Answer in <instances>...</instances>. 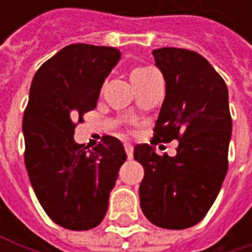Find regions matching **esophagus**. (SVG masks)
Wrapping results in <instances>:
<instances>
[{
  "label": "esophagus",
  "mask_w": 252,
  "mask_h": 252,
  "mask_svg": "<svg viewBox=\"0 0 252 252\" xmlns=\"http://www.w3.org/2000/svg\"><path fill=\"white\" fill-rule=\"evenodd\" d=\"M124 147H126V156H128V159H131V158H132V153H134V147H132V144L126 143V144H124Z\"/></svg>",
  "instance_id": "obj_1"
}]
</instances>
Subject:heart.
<instances>
[{
  "label": "heart",
  "mask_w": 252,
  "mask_h": 252,
  "mask_svg": "<svg viewBox=\"0 0 252 252\" xmlns=\"http://www.w3.org/2000/svg\"><path fill=\"white\" fill-rule=\"evenodd\" d=\"M153 71H156V70L152 68V67H140V68H135V70L131 73V81L134 83V81H137L138 78H143V77L149 76V74L153 73Z\"/></svg>",
  "instance_id": "1"
}]
</instances>
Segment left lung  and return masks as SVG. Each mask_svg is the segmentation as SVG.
Instances as JSON below:
<instances>
[{
    "instance_id": "1",
    "label": "left lung",
    "mask_w": 252,
    "mask_h": 252,
    "mask_svg": "<svg viewBox=\"0 0 252 252\" xmlns=\"http://www.w3.org/2000/svg\"><path fill=\"white\" fill-rule=\"evenodd\" d=\"M153 57L166 83L153 138L179 144L175 156H159L149 144L134 147V159L144 168L140 207L156 226L185 229L207 215L226 176L229 94L223 78L200 54L160 48Z\"/></svg>"
}]
</instances>
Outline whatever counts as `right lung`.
I'll list each match as a JSON object with an SVG mask.
<instances>
[{
  "instance_id": "obj_1",
  "label": "right lung",
  "mask_w": 252,
  "mask_h": 252,
  "mask_svg": "<svg viewBox=\"0 0 252 252\" xmlns=\"http://www.w3.org/2000/svg\"><path fill=\"white\" fill-rule=\"evenodd\" d=\"M121 60L111 46L74 43L42 64L23 117L25 163L45 213L71 230L96 227L126 162L123 143L105 135L92 150L74 141L76 121L97 105L105 78Z\"/></svg>"
}]
</instances>
